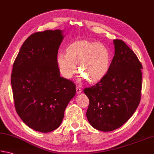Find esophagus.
Returning <instances> with one entry per match:
<instances>
[{
  "label": "esophagus",
  "instance_id": "34e87169",
  "mask_svg": "<svg viewBox=\"0 0 154 154\" xmlns=\"http://www.w3.org/2000/svg\"><path fill=\"white\" fill-rule=\"evenodd\" d=\"M81 92H82V89H81V88H80V86H76V93L77 94H80V93H81Z\"/></svg>",
  "mask_w": 154,
  "mask_h": 154
}]
</instances>
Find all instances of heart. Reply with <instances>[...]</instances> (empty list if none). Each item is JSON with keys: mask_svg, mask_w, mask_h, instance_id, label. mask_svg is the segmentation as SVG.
<instances>
[{"mask_svg": "<svg viewBox=\"0 0 154 154\" xmlns=\"http://www.w3.org/2000/svg\"><path fill=\"white\" fill-rule=\"evenodd\" d=\"M111 61V54L106 45L87 40L76 41L69 44L66 53L59 52L56 63L60 73L70 78L78 70L90 82H97L105 76Z\"/></svg>", "mask_w": 154, "mask_h": 154, "instance_id": "obj_1", "label": "heart"}]
</instances>
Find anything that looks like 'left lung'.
<instances>
[{
	"instance_id": "obj_1",
	"label": "left lung",
	"mask_w": 154,
	"mask_h": 154,
	"mask_svg": "<svg viewBox=\"0 0 154 154\" xmlns=\"http://www.w3.org/2000/svg\"><path fill=\"white\" fill-rule=\"evenodd\" d=\"M115 56L107 74L84 89L89 99L86 117L94 129L111 131L128 121L141 99L142 65L124 42L113 40Z\"/></svg>"
}]
</instances>
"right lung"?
Masks as SVG:
<instances>
[{
	"label": "right lung",
	"instance_id": "obj_1",
	"mask_svg": "<svg viewBox=\"0 0 154 154\" xmlns=\"http://www.w3.org/2000/svg\"><path fill=\"white\" fill-rule=\"evenodd\" d=\"M63 31L37 32L22 45L11 74L14 106L20 118L35 131L58 128L76 85L60 77L56 56Z\"/></svg>",
	"mask_w": 154,
	"mask_h": 154
}]
</instances>
